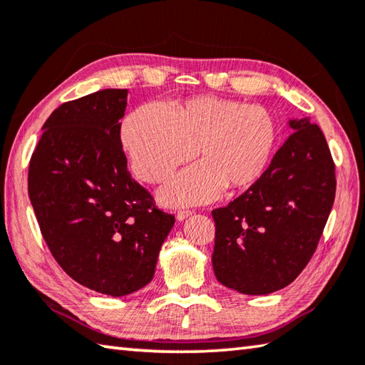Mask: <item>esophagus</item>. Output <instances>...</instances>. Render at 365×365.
I'll list each match as a JSON object with an SVG mask.
<instances>
[{
	"mask_svg": "<svg viewBox=\"0 0 365 365\" xmlns=\"http://www.w3.org/2000/svg\"><path fill=\"white\" fill-rule=\"evenodd\" d=\"M192 215V210H178L177 212V220L178 221H183L185 218H188Z\"/></svg>",
	"mask_w": 365,
	"mask_h": 365,
	"instance_id": "esophagus-1",
	"label": "esophagus"
}]
</instances>
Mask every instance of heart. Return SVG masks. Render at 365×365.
<instances>
[{
	"instance_id": "obj_1",
	"label": "heart",
	"mask_w": 365,
	"mask_h": 365,
	"mask_svg": "<svg viewBox=\"0 0 365 365\" xmlns=\"http://www.w3.org/2000/svg\"><path fill=\"white\" fill-rule=\"evenodd\" d=\"M121 145L134 174L147 183H161L196 155L201 163L178 173L160 191L169 205L201 204L221 188H247L266 169L277 140L272 112L221 96H195L169 112L145 104L121 125Z\"/></svg>"
}]
</instances>
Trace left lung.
<instances>
[{
    "mask_svg": "<svg viewBox=\"0 0 365 365\" xmlns=\"http://www.w3.org/2000/svg\"><path fill=\"white\" fill-rule=\"evenodd\" d=\"M244 195L212 210L217 280L242 294L288 287L318 247L335 197V164L323 131L309 118Z\"/></svg>",
    "mask_w": 365,
    "mask_h": 365,
    "instance_id": "1",
    "label": "left lung"
}]
</instances>
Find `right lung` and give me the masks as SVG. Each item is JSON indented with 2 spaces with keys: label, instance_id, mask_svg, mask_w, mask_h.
<instances>
[{
  "label": "right lung",
  "instance_id": "1",
  "mask_svg": "<svg viewBox=\"0 0 365 365\" xmlns=\"http://www.w3.org/2000/svg\"><path fill=\"white\" fill-rule=\"evenodd\" d=\"M126 96L109 88L56 107L28 168V195L55 261L77 283L115 297L152 282L175 221L126 169Z\"/></svg>",
  "mask_w": 365,
  "mask_h": 365
}]
</instances>
